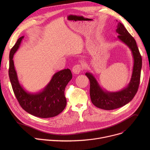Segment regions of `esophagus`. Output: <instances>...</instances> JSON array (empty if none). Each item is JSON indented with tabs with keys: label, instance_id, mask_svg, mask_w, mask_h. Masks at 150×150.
<instances>
[{
	"label": "esophagus",
	"instance_id": "34e87169",
	"mask_svg": "<svg viewBox=\"0 0 150 150\" xmlns=\"http://www.w3.org/2000/svg\"><path fill=\"white\" fill-rule=\"evenodd\" d=\"M82 67L80 65H76L72 68V72L74 74H79L82 69Z\"/></svg>",
	"mask_w": 150,
	"mask_h": 150
}]
</instances>
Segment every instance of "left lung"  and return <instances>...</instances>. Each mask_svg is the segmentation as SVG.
I'll return each mask as SVG.
<instances>
[{
	"mask_svg": "<svg viewBox=\"0 0 150 150\" xmlns=\"http://www.w3.org/2000/svg\"><path fill=\"white\" fill-rule=\"evenodd\" d=\"M117 23L116 30L118 34L117 38L130 49L134 60L132 72L129 83L121 90L109 91L100 86L92 73H85L90 82V94L93 104L100 109L107 110L121 108L133 99L138 91L142 68V57L135 39L122 23L118 21Z\"/></svg>",
	"mask_w": 150,
	"mask_h": 150,
	"instance_id": "1",
	"label": "left lung"
}]
</instances>
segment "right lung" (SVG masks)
<instances>
[{
    "label": "right lung",
    "instance_id": "right-lung-1",
    "mask_svg": "<svg viewBox=\"0 0 150 150\" xmlns=\"http://www.w3.org/2000/svg\"><path fill=\"white\" fill-rule=\"evenodd\" d=\"M24 37L18 38L9 53V76L13 91L20 105L28 113L41 118L54 117L67 105L64 91L72 78L71 71L69 69L61 70L52 76L43 89L35 93L27 91L19 81L13 60Z\"/></svg>",
    "mask_w": 150,
    "mask_h": 150
}]
</instances>
